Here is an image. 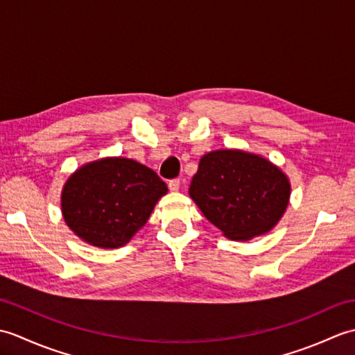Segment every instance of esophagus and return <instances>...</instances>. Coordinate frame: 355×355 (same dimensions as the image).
I'll return each instance as SVG.
<instances>
[{
    "mask_svg": "<svg viewBox=\"0 0 355 355\" xmlns=\"http://www.w3.org/2000/svg\"><path fill=\"white\" fill-rule=\"evenodd\" d=\"M168 186L171 192H177L180 189V180H171Z\"/></svg>",
    "mask_w": 355,
    "mask_h": 355,
    "instance_id": "esophagus-1",
    "label": "esophagus"
}]
</instances>
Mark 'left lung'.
I'll return each instance as SVG.
<instances>
[{
	"label": "left lung",
	"mask_w": 355,
	"mask_h": 355,
	"mask_svg": "<svg viewBox=\"0 0 355 355\" xmlns=\"http://www.w3.org/2000/svg\"><path fill=\"white\" fill-rule=\"evenodd\" d=\"M189 195L225 238L248 241L270 232L284 216L291 184L266 157L218 149L201 157Z\"/></svg>",
	"instance_id": "1"
}]
</instances>
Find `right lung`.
I'll return each instance as SVG.
<instances>
[{
	"instance_id": "right-lung-1",
	"label": "right lung",
	"mask_w": 355,
	"mask_h": 355,
	"mask_svg": "<svg viewBox=\"0 0 355 355\" xmlns=\"http://www.w3.org/2000/svg\"><path fill=\"white\" fill-rule=\"evenodd\" d=\"M168 186L157 173L131 158L103 157L82 164L61 192L65 224L84 243L119 248L149 220Z\"/></svg>"
}]
</instances>
